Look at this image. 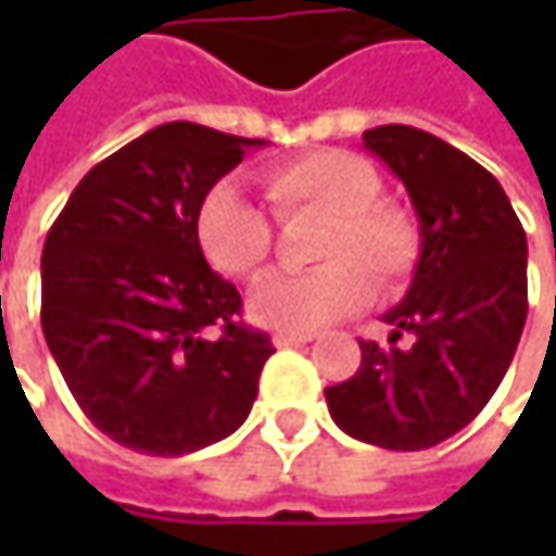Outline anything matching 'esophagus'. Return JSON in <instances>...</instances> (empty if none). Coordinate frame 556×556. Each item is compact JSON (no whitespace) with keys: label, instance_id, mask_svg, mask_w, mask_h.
<instances>
[{"label":"esophagus","instance_id":"34e87169","mask_svg":"<svg viewBox=\"0 0 556 556\" xmlns=\"http://www.w3.org/2000/svg\"><path fill=\"white\" fill-rule=\"evenodd\" d=\"M308 341H312V334H286V331L274 334L277 348H299V344H308Z\"/></svg>","mask_w":556,"mask_h":556}]
</instances>
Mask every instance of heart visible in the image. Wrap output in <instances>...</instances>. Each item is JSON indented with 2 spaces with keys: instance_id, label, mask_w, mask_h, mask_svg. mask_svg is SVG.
Returning <instances> with one entry per match:
<instances>
[{
  "instance_id": "b5f03b06",
  "label": "heart",
  "mask_w": 556,
  "mask_h": 556,
  "mask_svg": "<svg viewBox=\"0 0 556 556\" xmlns=\"http://www.w3.org/2000/svg\"><path fill=\"white\" fill-rule=\"evenodd\" d=\"M264 192L279 222L325 215L315 257L325 264L305 277L264 279L248 312L257 325L312 334L361 312L374 295V279L392 286L412 274L421 238L412 215L377 199L383 182L370 161L351 151H312L264 169ZM195 244L212 270L251 279L264 270L274 248V225L235 182L212 186L195 208Z\"/></svg>"
}]
</instances>
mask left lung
<instances>
[{"instance_id": "1", "label": "left lung", "mask_w": 556, "mask_h": 556, "mask_svg": "<svg viewBox=\"0 0 556 556\" xmlns=\"http://www.w3.org/2000/svg\"><path fill=\"white\" fill-rule=\"evenodd\" d=\"M405 186L418 218L412 286L383 321L389 344L361 341V370L325 389L341 431L387 451H425L467 428L500 389L528 315V241L500 179L412 125L364 131Z\"/></svg>"}]
</instances>
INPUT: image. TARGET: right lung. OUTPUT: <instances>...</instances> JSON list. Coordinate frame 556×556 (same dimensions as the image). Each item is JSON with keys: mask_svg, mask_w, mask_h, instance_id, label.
Here are the masks:
<instances>
[{"mask_svg": "<svg viewBox=\"0 0 556 556\" xmlns=\"http://www.w3.org/2000/svg\"><path fill=\"white\" fill-rule=\"evenodd\" d=\"M267 141L167 122L89 169L45 241L41 328L86 418L179 457L244 425L274 354L195 244L202 195Z\"/></svg>", "mask_w": 556, "mask_h": 556, "instance_id": "obj_1", "label": "right lung"}]
</instances>
